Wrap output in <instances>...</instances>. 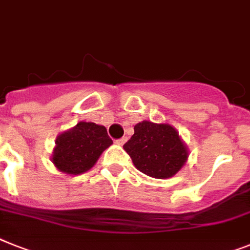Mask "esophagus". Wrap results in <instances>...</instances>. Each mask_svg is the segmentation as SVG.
I'll return each instance as SVG.
<instances>
[{
    "label": "esophagus",
    "mask_w": 250,
    "mask_h": 250,
    "mask_svg": "<svg viewBox=\"0 0 250 250\" xmlns=\"http://www.w3.org/2000/svg\"><path fill=\"white\" fill-rule=\"evenodd\" d=\"M126 140H127V138H120V139H117L116 140V144H119V146H124V144L126 143Z\"/></svg>",
    "instance_id": "1"
}]
</instances>
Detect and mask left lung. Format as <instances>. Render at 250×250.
<instances>
[{
	"mask_svg": "<svg viewBox=\"0 0 250 250\" xmlns=\"http://www.w3.org/2000/svg\"><path fill=\"white\" fill-rule=\"evenodd\" d=\"M124 149L140 172L154 179L172 177L189 156L175 127L152 121L137 124L133 137L124 144Z\"/></svg>",
	"mask_w": 250,
	"mask_h": 250,
	"instance_id": "1",
	"label": "left lung"
}]
</instances>
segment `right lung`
I'll list each match as a JSON object with an SVG mask.
<instances>
[{
    "mask_svg": "<svg viewBox=\"0 0 250 250\" xmlns=\"http://www.w3.org/2000/svg\"><path fill=\"white\" fill-rule=\"evenodd\" d=\"M112 144L106 127L80 121L56 139L52 162L57 170L69 175H80L90 170L106 148Z\"/></svg>",
    "mask_w": 250,
    "mask_h": 250,
    "instance_id": "obj_1",
    "label": "right lung"
}]
</instances>
